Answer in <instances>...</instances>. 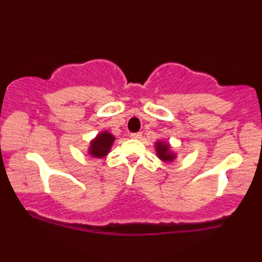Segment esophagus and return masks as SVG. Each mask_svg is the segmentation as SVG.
Masks as SVG:
<instances>
[{
	"instance_id": "1",
	"label": "esophagus",
	"mask_w": 262,
	"mask_h": 262,
	"mask_svg": "<svg viewBox=\"0 0 262 262\" xmlns=\"http://www.w3.org/2000/svg\"><path fill=\"white\" fill-rule=\"evenodd\" d=\"M130 137L132 139H136V140H139V139H141L142 137V133H132L130 134Z\"/></svg>"
}]
</instances>
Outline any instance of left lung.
Returning <instances> with one entry per match:
<instances>
[{
    "mask_svg": "<svg viewBox=\"0 0 262 262\" xmlns=\"http://www.w3.org/2000/svg\"><path fill=\"white\" fill-rule=\"evenodd\" d=\"M156 149H157V154H158V157L162 158L163 161H172V159L174 158L173 154L168 152V145L163 143V142H159L156 145Z\"/></svg>",
    "mask_w": 262,
    "mask_h": 262,
    "instance_id": "obj_1",
    "label": "left lung"
}]
</instances>
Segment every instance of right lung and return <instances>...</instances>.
I'll use <instances>...</instances> for the list:
<instances>
[{"instance_id": "1", "label": "right lung", "mask_w": 262, "mask_h": 262, "mask_svg": "<svg viewBox=\"0 0 262 262\" xmlns=\"http://www.w3.org/2000/svg\"><path fill=\"white\" fill-rule=\"evenodd\" d=\"M114 141L113 135H111L110 133H101L100 135L96 137L95 141L91 142L90 147V154L95 157H103L106 154L110 151L112 143Z\"/></svg>"}]
</instances>
